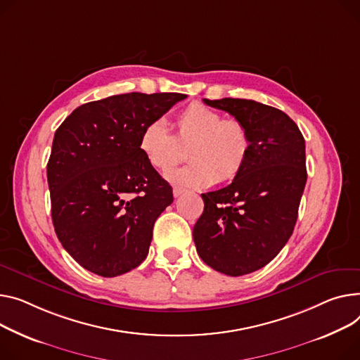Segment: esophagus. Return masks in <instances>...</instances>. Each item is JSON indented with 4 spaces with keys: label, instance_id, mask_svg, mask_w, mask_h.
<instances>
[{
    "label": "esophagus",
    "instance_id": "esophagus-1",
    "mask_svg": "<svg viewBox=\"0 0 360 360\" xmlns=\"http://www.w3.org/2000/svg\"><path fill=\"white\" fill-rule=\"evenodd\" d=\"M182 194H184V189H182V188H179V186H174V197H175V198L181 197Z\"/></svg>",
    "mask_w": 360,
    "mask_h": 360
}]
</instances>
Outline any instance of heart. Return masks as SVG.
Wrapping results in <instances>:
<instances>
[{
    "instance_id": "b5f03b06",
    "label": "heart",
    "mask_w": 360,
    "mask_h": 360,
    "mask_svg": "<svg viewBox=\"0 0 360 360\" xmlns=\"http://www.w3.org/2000/svg\"><path fill=\"white\" fill-rule=\"evenodd\" d=\"M175 136L163 120H152L140 131L139 149L156 171L165 172L182 158L188 148L191 165L166 174L171 182L184 188H207L226 184L245 169L252 150L248 127L201 103L185 107L175 118Z\"/></svg>"
}]
</instances>
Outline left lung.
<instances>
[{
  "label": "left lung",
  "instance_id": "1",
  "mask_svg": "<svg viewBox=\"0 0 360 360\" xmlns=\"http://www.w3.org/2000/svg\"><path fill=\"white\" fill-rule=\"evenodd\" d=\"M204 103L243 123L252 150L229 186L201 195L194 243L208 266L242 276L268 265L290 240L307 182L305 140L292 120L271 105L240 98Z\"/></svg>",
  "mask_w": 360,
  "mask_h": 360
}]
</instances>
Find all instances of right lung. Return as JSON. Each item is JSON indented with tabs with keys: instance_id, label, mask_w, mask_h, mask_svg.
Masks as SVG:
<instances>
[{
	"instance_id": "1",
	"label": "right lung",
	"mask_w": 360,
	"mask_h": 360,
	"mask_svg": "<svg viewBox=\"0 0 360 360\" xmlns=\"http://www.w3.org/2000/svg\"><path fill=\"white\" fill-rule=\"evenodd\" d=\"M185 94L130 92L86 103L59 126L47 162L52 220L82 268L112 278L146 259L172 188L139 149L141 129Z\"/></svg>"
}]
</instances>
